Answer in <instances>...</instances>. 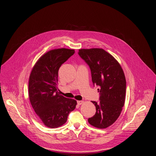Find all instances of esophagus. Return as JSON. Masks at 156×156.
<instances>
[{
	"mask_svg": "<svg viewBox=\"0 0 156 156\" xmlns=\"http://www.w3.org/2000/svg\"><path fill=\"white\" fill-rule=\"evenodd\" d=\"M83 103H84V102L82 101H77V104H78V105H81V104H83Z\"/></svg>",
	"mask_w": 156,
	"mask_h": 156,
	"instance_id": "obj_1",
	"label": "esophagus"
}]
</instances>
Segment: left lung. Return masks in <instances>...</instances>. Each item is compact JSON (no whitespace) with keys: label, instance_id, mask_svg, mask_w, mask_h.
<instances>
[{"label":"left lung","instance_id":"obj_1","mask_svg":"<svg viewBox=\"0 0 156 156\" xmlns=\"http://www.w3.org/2000/svg\"><path fill=\"white\" fill-rule=\"evenodd\" d=\"M78 54L89 66L93 84L99 87L100 95L99 102L92 101L96 112L88 121L97 128H106L119 118L124 104V73L119 62L103 49H81Z\"/></svg>","mask_w":156,"mask_h":156}]
</instances>
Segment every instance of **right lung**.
<instances>
[{
  "label": "right lung",
  "mask_w": 156,
  "mask_h": 156,
  "mask_svg": "<svg viewBox=\"0 0 156 156\" xmlns=\"http://www.w3.org/2000/svg\"><path fill=\"white\" fill-rule=\"evenodd\" d=\"M75 53L74 50H52L36 63L29 82V96L39 119L47 127L57 128L64 124L76 101L66 98L57 88L58 72L63 63Z\"/></svg>",
  "instance_id": "obj_1"
}]
</instances>
